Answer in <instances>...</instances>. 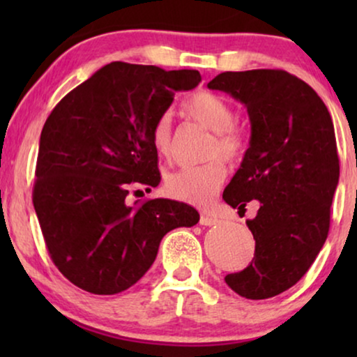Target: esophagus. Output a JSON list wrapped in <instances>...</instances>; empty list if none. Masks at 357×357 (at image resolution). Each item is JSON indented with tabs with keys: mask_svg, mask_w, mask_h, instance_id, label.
Wrapping results in <instances>:
<instances>
[{
	"mask_svg": "<svg viewBox=\"0 0 357 357\" xmlns=\"http://www.w3.org/2000/svg\"><path fill=\"white\" fill-rule=\"evenodd\" d=\"M218 222H219V219L208 213H203L202 218H199V224H202V226H214V224H218Z\"/></svg>",
	"mask_w": 357,
	"mask_h": 357,
	"instance_id": "1",
	"label": "esophagus"
}]
</instances>
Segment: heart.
<instances>
[{"instance_id":"obj_1","label":"heart","mask_w":357,"mask_h":357,"mask_svg":"<svg viewBox=\"0 0 357 357\" xmlns=\"http://www.w3.org/2000/svg\"><path fill=\"white\" fill-rule=\"evenodd\" d=\"M182 114L213 131L208 158H222L237 162L248 148L247 133L237 123L232 105L222 96L209 91H198L182 102ZM151 143L155 153L167 158L172 149V120L160 115L151 128ZM227 169L221 159H213L199 165H185L167 175L165 188L170 197L192 204H208L221 188Z\"/></svg>"}]
</instances>
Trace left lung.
<instances>
[{
  "instance_id": "obj_1",
  "label": "left lung",
  "mask_w": 357,
  "mask_h": 357,
  "mask_svg": "<svg viewBox=\"0 0 357 357\" xmlns=\"http://www.w3.org/2000/svg\"><path fill=\"white\" fill-rule=\"evenodd\" d=\"M247 107L252 136L224 202L243 209L258 199L247 226L253 260L224 280L247 299L278 296L309 271L330 229L340 178L333 121L312 87L282 70L226 71L208 82Z\"/></svg>"
}]
</instances>
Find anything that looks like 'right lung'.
Here are the masks:
<instances>
[{
  "label": "right lung",
  "instance_id": "add662e5",
  "mask_svg": "<svg viewBox=\"0 0 357 357\" xmlns=\"http://www.w3.org/2000/svg\"><path fill=\"white\" fill-rule=\"evenodd\" d=\"M197 70L114 61L58 102L43 125L32 202L52 261L73 284L112 296L144 276L159 243L199 214L172 199H136L158 187L151 128L175 92L198 86ZM139 192V190H138Z\"/></svg>",
  "mask_w": 357,
  "mask_h": 357
}]
</instances>
